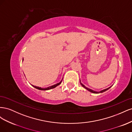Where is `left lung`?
Wrapping results in <instances>:
<instances>
[{
  "label": "left lung",
  "mask_w": 132,
  "mask_h": 132,
  "mask_svg": "<svg viewBox=\"0 0 132 132\" xmlns=\"http://www.w3.org/2000/svg\"><path fill=\"white\" fill-rule=\"evenodd\" d=\"M80 84L81 85V86H82L83 87H84V88H85V89H86L87 90H88L89 91L91 92V93H94V94H100V93H103V92H105V91H107V90H109V89L110 88V87H111L112 86V85L111 86H110V87H108V88L105 89H103V90H101V91H94V90H91V89H90L88 88V87H86L84 85L82 84L81 82L80 79Z\"/></svg>",
  "instance_id": "8db88e82"
}]
</instances>
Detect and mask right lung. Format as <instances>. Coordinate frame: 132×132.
Here are the masks:
<instances>
[{
  "label": "right lung",
  "instance_id": "add662e5",
  "mask_svg": "<svg viewBox=\"0 0 132 132\" xmlns=\"http://www.w3.org/2000/svg\"><path fill=\"white\" fill-rule=\"evenodd\" d=\"M23 61V59H22V61ZM62 80H63V78H62V80H61V81H60L59 82L56 84H54V85H52V86H51L46 87V88H42V87H41L36 86H34V85H32V86L33 87H34L35 88L37 89H38V90H50V89H52L55 88V87H57V86H58L59 85L61 84V83L62 81Z\"/></svg>",
  "mask_w": 132,
  "mask_h": 132
}]
</instances>
